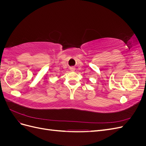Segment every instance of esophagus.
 I'll return each mask as SVG.
<instances>
[{
    "label": "esophagus",
    "instance_id": "34e87169",
    "mask_svg": "<svg viewBox=\"0 0 146 146\" xmlns=\"http://www.w3.org/2000/svg\"><path fill=\"white\" fill-rule=\"evenodd\" d=\"M71 69V70H74V68H71V69Z\"/></svg>",
    "mask_w": 146,
    "mask_h": 146
}]
</instances>
